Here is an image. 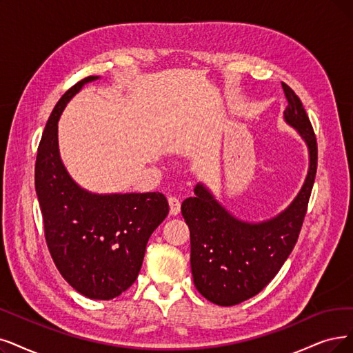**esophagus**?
Returning <instances> with one entry per match:
<instances>
[{
	"label": "esophagus",
	"mask_w": 353,
	"mask_h": 353,
	"mask_svg": "<svg viewBox=\"0 0 353 353\" xmlns=\"http://www.w3.org/2000/svg\"><path fill=\"white\" fill-rule=\"evenodd\" d=\"M168 203H169V214H171V216H176V214L179 213V210H181V203H179V200L175 199V196H169Z\"/></svg>",
	"instance_id": "obj_1"
}]
</instances>
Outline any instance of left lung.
Here are the masks:
<instances>
[{
  "mask_svg": "<svg viewBox=\"0 0 353 353\" xmlns=\"http://www.w3.org/2000/svg\"><path fill=\"white\" fill-rule=\"evenodd\" d=\"M288 105L285 121L297 129L308 148L310 165L294 201L276 217L262 223L236 219L205 188L196 184L181 213L190 229L191 271L195 288L217 305H236L261 292L292 252L307 213L317 171V142L303 103L283 83Z\"/></svg>",
  "mask_w": 353,
  "mask_h": 353,
  "instance_id": "obj_1",
  "label": "left lung"
}]
</instances>
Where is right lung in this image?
I'll list each match as a JSON object with an SVG mask.
<instances>
[{"label":"right lung","instance_id":"1","mask_svg":"<svg viewBox=\"0 0 353 353\" xmlns=\"http://www.w3.org/2000/svg\"><path fill=\"white\" fill-rule=\"evenodd\" d=\"M95 79L83 78L54 105L39 143L34 185L61 275L88 299L111 300L136 281L149 237L169 205L161 192L92 194L69 176L59 154L58 120L70 98Z\"/></svg>","mask_w":353,"mask_h":353}]
</instances>
